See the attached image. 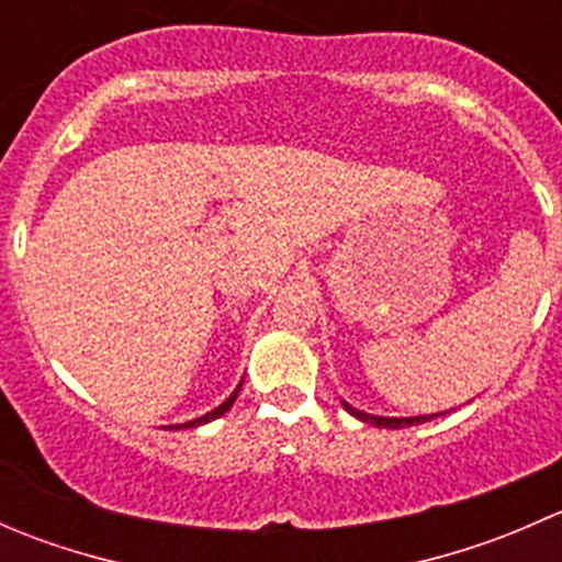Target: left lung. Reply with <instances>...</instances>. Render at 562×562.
<instances>
[{
  "mask_svg": "<svg viewBox=\"0 0 562 562\" xmlns=\"http://www.w3.org/2000/svg\"><path fill=\"white\" fill-rule=\"evenodd\" d=\"M339 402H342V407H345V411H348L353 418H359V422L372 424V427H381V429L418 427V424H427V422H432L435 416H440V413H429V416H400V418H396V416H375V413L359 411V407H353V405H350V402H345V400H339ZM443 413H449V411H443Z\"/></svg>",
  "mask_w": 562,
  "mask_h": 562,
  "instance_id": "1",
  "label": "left lung"
}]
</instances>
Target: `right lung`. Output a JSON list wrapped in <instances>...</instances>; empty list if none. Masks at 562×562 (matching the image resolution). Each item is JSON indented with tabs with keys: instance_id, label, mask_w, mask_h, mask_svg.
Returning <instances> with one entry per match:
<instances>
[{
	"instance_id": "1",
	"label": "right lung",
	"mask_w": 562,
	"mask_h": 562,
	"mask_svg": "<svg viewBox=\"0 0 562 562\" xmlns=\"http://www.w3.org/2000/svg\"><path fill=\"white\" fill-rule=\"evenodd\" d=\"M241 383H245V378H241ZM241 383H239V386H236V389H234V394H231V396H228V400H225V402H223V405H217V407H214V411L203 413V416L192 418V422H184V424H171V427H166V429H195V427H201V424H209V422H214V418L225 416V413H228V411H231V407H234L236 396H239V391H241Z\"/></svg>"
}]
</instances>
